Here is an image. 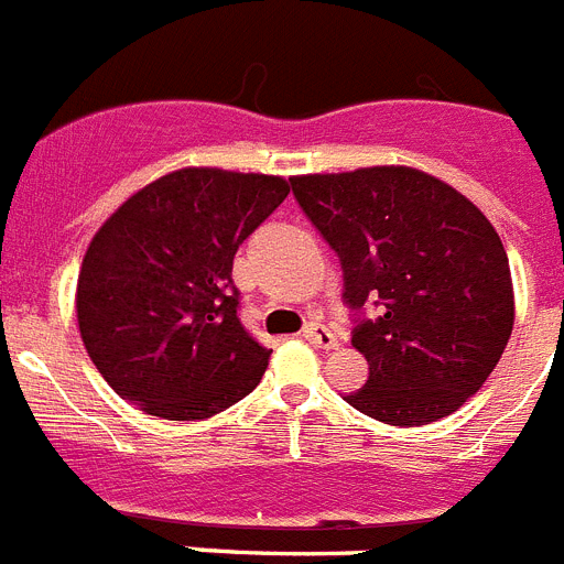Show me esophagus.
<instances>
[{
  "instance_id": "obj_1",
  "label": "esophagus",
  "mask_w": 564,
  "mask_h": 564,
  "mask_svg": "<svg viewBox=\"0 0 564 564\" xmlns=\"http://www.w3.org/2000/svg\"><path fill=\"white\" fill-rule=\"evenodd\" d=\"M302 336H305L307 344H313V347H322V350H336L338 347V338L333 336L330 330H327L325 325H307L305 330H302Z\"/></svg>"
}]
</instances>
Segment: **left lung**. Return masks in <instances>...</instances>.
I'll return each instance as SVG.
<instances>
[{
	"label": "left lung",
	"mask_w": 564,
	"mask_h": 564,
	"mask_svg": "<svg viewBox=\"0 0 564 564\" xmlns=\"http://www.w3.org/2000/svg\"><path fill=\"white\" fill-rule=\"evenodd\" d=\"M299 206L344 268V299L381 316L352 333L370 378L347 403L390 426H423L482 387L514 327L500 234L455 186L412 166L296 174Z\"/></svg>",
	"instance_id": "1"
}]
</instances>
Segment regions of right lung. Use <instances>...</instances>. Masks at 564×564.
<instances>
[{
    "instance_id": "add662e5",
    "label": "right lung",
    "mask_w": 564,
    "mask_h": 564,
    "mask_svg": "<svg viewBox=\"0 0 564 564\" xmlns=\"http://www.w3.org/2000/svg\"><path fill=\"white\" fill-rule=\"evenodd\" d=\"M288 192L279 174L186 166L104 220L78 271L76 316L118 395L147 415L203 421L257 387L271 350L239 325L234 253Z\"/></svg>"
}]
</instances>
